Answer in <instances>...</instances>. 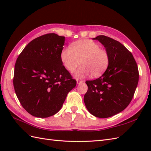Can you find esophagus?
Listing matches in <instances>:
<instances>
[{"label":"esophagus","instance_id":"esophagus-1","mask_svg":"<svg viewBox=\"0 0 151 151\" xmlns=\"http://www.w3.org/2000/svg\"><path fill=\"white\" fill-rule=\"evenodd\" d=\"M82 82H83L82 81H80V80H76V83H77L78 84H81V83H82Z\"/></svg>","mask_w":151,"mask_h":151}]
</instances>
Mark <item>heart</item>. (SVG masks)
I'll use <instances>...</instances> for the list:
<instances>
[{"mask_svg":"<svg viewBox=\"0 0 151 151\" xmlns=\"http://www.w3.org/2000/svg\"><path fill=\"white\" fill-rule=\"evenodd\" d=\"M60 60L67 71L73 73L80 65L82 67L75 74L76 78H82L92 75L98 77L108 67L109 55L106 50L90 40H82L65 47L60 53Z\"/></svg>","mask_w":151,"mask_h":151,"instance_id":"obj_1","label":"heart"}]
</instances>
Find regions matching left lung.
Masks as SVG:
<instances>
[{
	"mask_svg": "<svg viewBox=\"0 0 151 151\" xmlns=\"http://www.w3.org/2000/svg\"><path fill=\"white\" fill-rule=\"evenodd\" d=\"M98 40L109 55L106 70L97 79L88 81V91L84 101L86 108L94 116L107 118L124 110L132 101L139 72L132 53L119 41L105 36Z\"/></svg>",
	"mask_w": 151,
	"mask_h": 151,
	"instance_id": "obj_1",
	"label": "left lung"
}]
</instances>
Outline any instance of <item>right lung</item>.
<instances>
[{
    "instance_id": "obj_1",
    "label": "right lung",
    "mask_w": 151,
    "mask_h": 151,
    "mask_svg": "<svg viewBox=\"0 0 151 151\" xmlns=\"http://www.w3.org/2000/svg\"><path fill=\"white\" fill-rule=\"evenodd\" d=\"M65 37L47 34L28 43L14 69L16 95L25 110L37 117H49L62 108L76 81L64 68L60 53Z\"/></svg>"
}]
</instances>
